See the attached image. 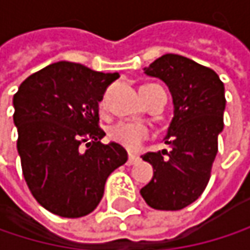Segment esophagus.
<instances>
[{"label": "esophagus", "instance_id": "1", "mask_svg": "<svg viewBox=\"0 0 250 250\" xmlns=\"http://www.w3.org/2000/svg\"><path fill=\"white\" fill-rule=\"evenodd\" d=\"M139 161V158L137 156H134V155H128V159H127V165H134L136 162Z\"/></svg>", "mask_w": 250, "mask_h": 250}]
</instances>
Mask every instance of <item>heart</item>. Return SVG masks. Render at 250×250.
Here are the masks:
<instances>
[{"label":"heart","mask_w":250,"mask_h":250,"mask_svg":"<svg viewBox=\"0 0 250 250\" xmlns=\"http://www.w3.org/2000/svg\"><path fill=\"white\" fill-rule=\"evenodd\" d=\"M110 137L128 150H137L140 145L149 137V130L146 125H139V123L122 122L111 127Z\"/></svg>","instance_id":"b5f03b06"}]
</instances>
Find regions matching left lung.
I'll list each match as a JSON object with an SVG mask.
<instances>
[{"label": "left lung", "instance_id": "8db88e82", "mask_svg": "<svg viewBox=\"0 0 250 250\" xmlns=\"http://www.w3.org/2000/svg\"><path fill=\"white\" fill-rule=\"evenodd\" d=\"M145 74L168 85L174 117L164 139L171 149L142 156L153 167V178L140 194L152 208L175 211L194 203L208 184L225 127V85L213 69L174 53L156 59Z\"/></svg>", "mask_w": 250, "mask_h": 250}]
</instances>
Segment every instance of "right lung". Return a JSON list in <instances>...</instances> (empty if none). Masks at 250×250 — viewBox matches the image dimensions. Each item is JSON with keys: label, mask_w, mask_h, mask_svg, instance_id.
Returning a JSON list of instances; mask_svg holds the SVG:
<instances>
[{"label": "right lung", "mask_w": 250, "mask_h": 250, "mask_svg": "<svg viewBox=\"0 0 250 250\" xmlns=\"http://www.w3.org/2000/svg\"><path fill=\"white\" fill-rule=\"evenodd\" d=\"M119 76L62 61L28 76L14 94L23 175L53 214L76 219L94 211L108 175L127 161L123 146L101 143L105 133L98 125V103Z\"/></svg>", "instance_id": "right-lung-1"}]
</instances>
